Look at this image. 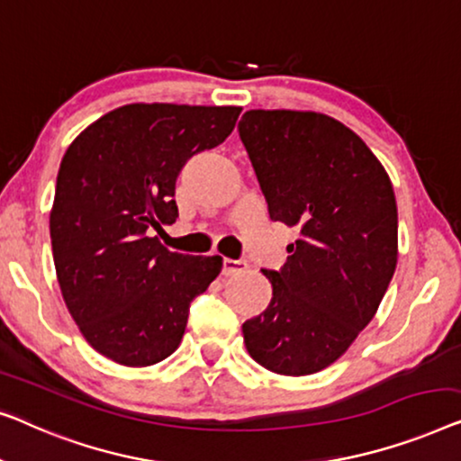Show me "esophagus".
<instances>
[{
    "label": "esophagus",
    "instance_id": "34e87169",
    "mask_svg": "<svg viewBox=\"0 0 461 461\" xmlns=\"http://www.w3.org/2000/svg\"><path fill=\"white\" fill-rule=\"evenodd\" d=\"M246 267H249V263H246L244 258H223L221 274L223 276H233V274H240V271H244Z\"/></svg>",
    "mask_w": 461,
    "mask_h": 461
}]
</instances>
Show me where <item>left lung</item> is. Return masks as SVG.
<instances>
[{
  "label": "left lung",
  "instance_id": "1",
  "mask_svg": "<svg viewBox=\"0 0 461 461\" xmlns=\"http://www.w3.org/2000/svg\"><path fill=\"white\" fill-rule=\"evenodd\" d=\"M238 133L271 221L298 233L284 267L263 269L274 296L244 321V345L271 372L315 374L351 347L393 280L399 221L391 179L332 116L249 110Z\"/></svg>",
  "mask_w": 461,
  "mask_h": 461
}]
</instances>
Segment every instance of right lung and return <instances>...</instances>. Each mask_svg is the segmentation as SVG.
<instances>
[{
	"mask_svg": "<svg viewBox=\"0 0 461 461\" xmlns=\"http://www.w3.org/2000/svg\"><path fill=\"white\" fill-rule=\"evenodd\" d=\"M242 108L127 104L89 125L64 154L50 236L64 303L104 357L144 367L167 359L190 303L221 257L171 252L150 236L175 223V181L194 154L221 144Z\"/></svg>",
	"mask_w": 461,
	"mask_h": 461,
	"instance_id": "right-lung-1",
	"label": "right lung"
}]
</instances>
